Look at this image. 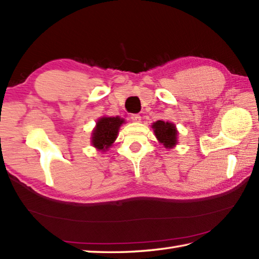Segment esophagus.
Masks as SVG:
<instances>
[{"instance_id":"34e87169","label":"esophagus","mask_w":259,"mask_h":259,"mask_svg":"<svg viewBox=\"0 0 259 259\" xmlns=\"http://www.w3.org/2000/svg\"><path fill=\"white\" fill-rule=\"evenodd\" d=\"M131 120H133L134 122H140V120H141L140 114H137V113L131 114Z\"/></svg>"}]
</instances>
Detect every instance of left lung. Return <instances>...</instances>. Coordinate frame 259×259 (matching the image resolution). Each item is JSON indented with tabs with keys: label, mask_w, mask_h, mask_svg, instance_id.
Masks as SVG:
<instances>
[{
	"label": "left lung",
	"mask_w": 259,
	"mask_h": 259,
	"mask_svg": "<svg viewBox=\"0 0 259 259\" xmlns=\"http://www.w3.org/2000/svg\"><path fill=\"white\" fill-rule=\"evenodd\" d=\"M157 139L166 148H172L177 144V130L171 122L158 120L152 124Z\"/></svg>",
	"instance_id": "8db88e82"
}]
</instances>
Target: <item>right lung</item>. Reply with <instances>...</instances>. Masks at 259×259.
Instances as JSON below:
<instances>
[{
	"mask_svg": "<svg viewBox=\"0 0 259 259\" xmlns=\"http://www.w3.org/2000/svg\"><path fill=\"white\" fill-rule=\"evenodd\" d=\"M123 119L119 117H104L97 122L92 133V145L99 150H106L111 147L117 138L119 126L123 123Z\"/></svg>",
	"mask_w": 259,
	"mask_h": 259,
	"instance_id": "obj_1",
	"label": "right lung"
}]
</instances>
